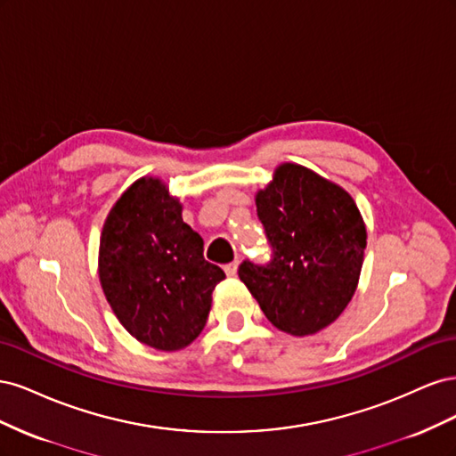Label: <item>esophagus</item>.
Instances as JSON below:
<instances>
[{
    "label": "esophagus",
    "mask_w": 456,
    "mask_h": 456,
    "mask_svg": "<svg viewBox=\"0 0 456 456\" xmlns=\"http://www.w3.org/2000/svg\"><path fill=\"white\" fill-rule=\"evenodd\" d=\"M224 272H226L228 275H236V273H238V262H230V265L224 266Z\"/></svg>",
    "instance_id": "esophagus-1"
}]
</instances>
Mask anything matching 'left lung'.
Instances as JSON below:
<instances>
[{
  "instance_id": "8db88e82",
  "label": "left lung",
  "mask_w": 456,
  "mask_h": 456,
  "mask_svg": "<svg viewBox=\"0 0 456 456\" xmlns=\"http://www.w3.org/2000/svg\"><path fill=\"white\" fill-rule=\"evenodd\" d=\"M272 258L243 260L240 280L268 322L295 337L333 323L352 300L367 232L348 191L295 163H283L256 194Z\"/></svg>"
}]
</instances>
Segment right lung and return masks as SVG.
<instances>
[{"label":"right lung","mask_w":456,"mask_h":456,"mask_svg":"<svg viewBox=\"0 0 456 456\" xmlns=\"http://www.w3.org/2000/svg\"><path fill=\"white\" fill-rule=\"evenodd\" d=\"M99 278L121 325L148 346L173 352L201 333L226 275L203 258V240L167 186L144 176L106 218Z\"/></svg>","instance_id":"obj_1"}]
</instances>
